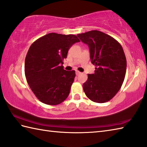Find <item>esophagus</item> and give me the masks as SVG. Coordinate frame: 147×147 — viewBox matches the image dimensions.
I'll return each instance as SVG.
<instances>
[{
  "instance_id": "esophagus-1",
  "label": "esophagus",
  "mask_w": 147,
  "mask_h": 147,
  "mask_svg": "<svg viewBox=\"0 0 147 147\" xmlns=\"http://www.w3.org/2000/svg\"><path fill=\"white\" fill-rule=\"evenodd\" d=\"M76 76H80V74H81V72H80V71H76Z\"/></svg>"
}]
</instances>
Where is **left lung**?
<instances>
[{"label": "left lung", "instance_id": "1", "mask_svg": "<svg viewBox=\"0 0 147 147\" xmlns=\"http://www.w3.org/2000/svg\"><path fill=\"white\" fill-rule=\"evenodd\" d=\"M89 46L94 74H88L83 89L89 100L105 103L121 89L126 71V58L121 45L111 36L98 30L77 35Z\"/></svg>", "mask_w": 147, "mask_h": 147}]
</instances>
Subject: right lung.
Here are the masks:
<instances>
[{
    "label": "right lung",
    "mask_w": 147,
    "mask_h": 147,
    "mask_svg": "<svg viewBox=\"0 0 147 147\" xmlns=\"http://www.w3.org/2000/svg\"><path fill=\"white\" fill-rule=\"evenodd\" d=\"M80 40L75 35L50 33L33 43L25 61L30 88L41 102L49 105L62 103L70 93L75 70L63 69V60L71 46Z\"/></svg>",
    "instance_id": "right-lung-1"
}]
</instances>
